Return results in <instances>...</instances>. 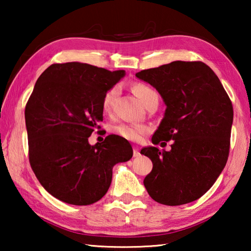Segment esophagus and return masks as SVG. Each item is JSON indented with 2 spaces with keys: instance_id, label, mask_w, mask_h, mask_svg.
<instances>
[{
  "instance_id": "1",
  "label": "esophagus",
  "mask_w": 251,
  "mask_h": 251,
  "mask_svg": "<svg viewBox=\"0 0 251 251\" xmlns=\"http://www.w3.org/2000/svg\"><path fill=\"white\" fill-rule=\"evenodd\" d=\"M133 155H134V157H138L139 155H141V152H139V150H138V148H136V147H134V151H133Z\"/></svg>"
}]
</instances>
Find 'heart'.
Segmentation results:
<instances>
[{
  "instance_id": "heart-1",
  "label": "heart",
  "mask_w": 251,
  "mask_h": 251,
  "mask_svg": "<svg viewBox=\"0 0 251 251\" xmlns=\"http://www.w3.org/2000/svg\"><path fill=\"white\" fill-rule=\"evenodd\" d=\"M131 91L134 94L138 97V100L142 101L144 105H147L152 99H156L157 93L152 90L151 87L143 83H136L131 86ZM117 87H112L105 93L101 100V107L105 113L112 112L114 101H115L117 95ZM115 131L121 137L127 139L130 142H141L144 135H146L150 131V127L146 125L139 124H120L115 127Z\"/></svg>"
}]
</instances>
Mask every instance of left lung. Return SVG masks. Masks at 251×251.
<instances>
[{"label": "left lung", "mask_w": 251, "mask_h": 251, "mask_svg": "<svg viewBox=\"0 0 251 251\" xmlns=\"http://www.w3.org/2000/svg\"><path fill=\"white\" fill-rule=\"evenodd\" d=\"M136 76L152 85L166 104L151 142L172 141V150L145 147L152 161L144 179L155 201L167 206L192 202L206 194L226 166L233 108L218 76L201 61H175Z\"/></svg>", "instance_id": "obj_1"}]
</instances>
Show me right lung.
I'll use <instances>...</instances> for the list:
<instances>
[{"mask_svg": "<svg viewBox=\"0 0 251 251\" xmlns=\"http://www.w3.org/2000/svg\"><path fill=\"white\" fill-rule=\"evenodd\" d=\"M84 63H54L39 79L25 106L28 159L45 190L70 205H92L107 193L114 165L133 157L125 138L100 131L101 100L123 76Z\"/></svg>", "mask_w": 251, "mask_h": 251, "instance_id": "1", "label": "right lung"}]
</instances>
